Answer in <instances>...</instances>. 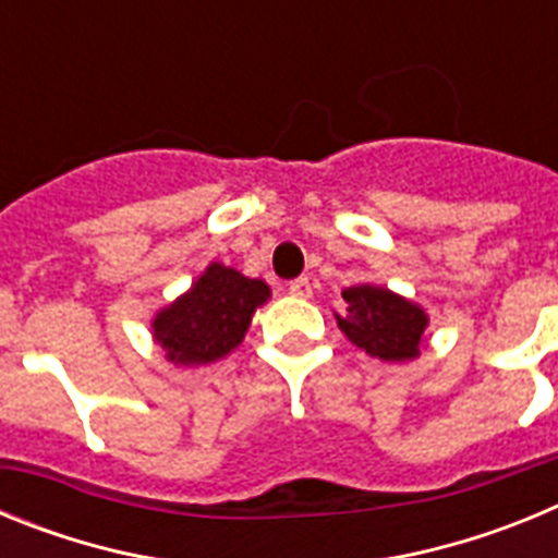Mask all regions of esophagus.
I'll return each mask as SVG.
<instances>
[{"label":"esophagus","mask_w":558,"mask_h":558,"mask_svg":"<svg viewBox=\"0 0 558 558\" xmlns=\"http://www.w3.org/2000/svg\"><path fill=\"white\" fill-rule=\"evenodd\" d=\"M288 293L295 295V299H310L313 295V284H310L307 276H299V279H293L288 284Z\"/></svg>","instance_id":"esophagus-1"}]
</instances>
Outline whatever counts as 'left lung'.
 Here are the masks:
<instances>
[{
  "mask_svg": "<svg viewBox=\"0 0 558 558\" xmlns=\"http://www.w3.org/2000/svg\"><path fill=\"white\" fill-rule=\"evenodd\" d=\"M347 310L335 313L340 332L366 354L388 363L418 357L427 329V313L418 304L377 284H354L343 290Z\"/></svg>",
  "mask_w": 558,
  "mask_h": 558,
  "instance_id": "1",
  "label": "left lung"
}]
</instances>
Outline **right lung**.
<instances>
[{"mask_svg":"<svg viewBox=\"0 0 558 558\" xmlns=\"http://www.w3.org/2000/svg\"><path fill=\"white\" fill-rule=\"evenodd\" d=\"M270 299L263 279L211 263L198 282L153 318V338L175 366H206L243 343L251 315Z\"/></svg>","mask_w":558,"mask_h":558,"instance_id":"obj_1","label":"right lung"}]
</instances>
